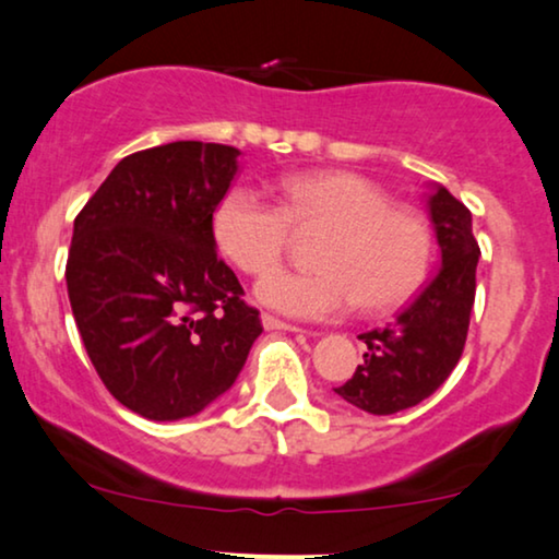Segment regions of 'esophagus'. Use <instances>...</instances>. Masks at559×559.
<instances>
[{
  "label": "esophagus",
  "instance_id": "obj_1",
  "mask_svg": "<svg viewBox=\"0 0 559 559\" xmlns=\"http://www.w3.org/2000/svg\"><path fill=\"white\" fill-rule=\"evenodd\" d=\"M263 326H265V330H278V332H301L299 326L281 322L278 317H271V314H263Z\"/></svg>",
  "mask_w": 559,
  "mask_h": 559
}]
</instances>
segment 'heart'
I'll list each match as a JSON object with an SVG mask.
<instances>
[{
  "mask_svg": "<svg viewBox=\"0 0 559 559\" xmlns=\"http://www.w3.org/2000/svg\"><path fill=\"white\" fill-rule=\"evenodd\" d=\"M326 228L317 272L267 275L258 299L296 319H334L360 301L381 311L406 301L429 267L431 233L412 206L391 204L381 186L349 170L288 176L281 204L235 186L212 212V237L229 263L265 275L283 262L294 231Z\"/></svg>",
  "mask_w": 559,
  "mask_h": 559,
  "instance_id": "obj_1",
  "label": "heart"
}]
</instances>
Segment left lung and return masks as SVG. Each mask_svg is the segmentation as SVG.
Instances as JSON below:
<instances>
[{
  "label": "left lung",
  "mask_w": 559,
  "mask_h": 559,
  "mask_svg": "<svg viewBox=\"0 0 559 559\" xmlns=\"http://www.w3.org/2000/svg\"><path fill=\"white\" fill-rule=\"evenodd\" d=\"M427 206L442 267L396 322L360 334L368 345L366 360L345 385L334 389L368 414H396L431 396L455 370L467 340L480 258L473 214L444 186H437Z\"/></svg>",
  "instance_id": "left-lung-1"
}]
</instances>
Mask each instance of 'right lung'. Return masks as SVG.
Here are the masks:
<instances>
[{
	"label": "right lung",
	"mask_w": 559,
	"mask_h": 559,
	"mask_svg": "<svg viewBox=\"0 0 559 559\" xmlns=\"http://www.w3.org/2000/svg\"><path fill=\"white\" fill-rule=\"evenodd\" d=\"M237 155L199 140L132 153L73 219V319L107 391L145 419L210 406L263 332L212 237Z\"/></svg>",
	"instance_id": "right-lung-1"
}]
</instances>
